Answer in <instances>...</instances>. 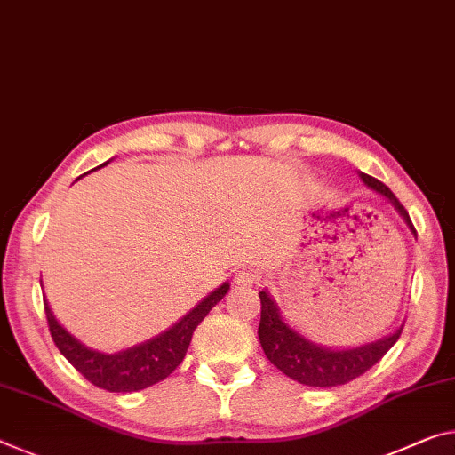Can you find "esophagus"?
<instances>
[{
    "label": "esophagus",
    "mask_w": 455,
    "mask_h": 455,
    "mask_svg": "<svg viewBox=\"0 0 455 455\" xmlns=\"http://www.w3.org/2000/svg\"><path fill=\"white\" fill-rule=\"evenodd\" d=\"M261 273L255 271V269H247V271H241L239 275L235 277V283L236 285H259L261 283Z\"/></svg>",
    "instance_id": "34e87169"
}]
</instances>
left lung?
Listing matches in <instances>:
<instances>
[{"mask_svg":"<svg viewBox=\"0 0 455 455\" xmlns=\"http://www.w3.org/2000/svg\"><path fill=\"white\" fill-rule=\"evenodd\" d=\"M363 182L371 186L372 190L393 202L396 211L401 212L403 219L407 220L409 228L417 235L413 222L409 219V212L401 204L399 198L380 182L369 174H360ZM261 298V322H259V340H261L265 356L271 360L273 366L287 374V377L298 380L307 387H340L355 380L360 374H364L369 369L383 358L391 346L399 340L403 326L395 334L383 338V340L360 346L352 350H330L323 346H315L314 342L306 340L298 331L291 330L287 323L281 320L277 306L267 295V291H259Z\"/></svg>","mask_w":455,"mask_h":455,"instance_id":"obj_1","label":"left lung"}]
</instances>
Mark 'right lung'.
I'll return each instance as SVG.
<instances>
[{"label":"right lung","instance_id":"right-lung-1","mask_svg":"<svg viewBox=\"0 0 455 455\" xmlns=\"http://www.w3.org/2000/svg\"><path fill=\"white\" fill-rule=\"evenodd\" d=\"M107 164V162H105ZM103 164V165H105ZM100 168V165H99ZM228 283H222L206 299L184 315L176 326L165 330L164 334L143 342L133 348L117 352V355H103V352L86 348L76 338H72L50 312L44 299V312L48 320L50 336L60 350V355L83 374V377L99 388L109 393H135L141 388L160 383L168 374L178 369L188 350L194 330L206 318V314L225 298Z\"/></svg>","mask_w":455,"mask_h":455}]
</instances>
